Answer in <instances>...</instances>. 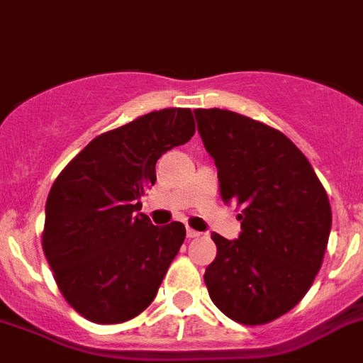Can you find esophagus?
<instances>
[{
	"label": "esophagus",
	"instance_id": "34e87169",
	"mask_svg": "<svg viewBox=\"0 0 363 363\" xmlns=\"http://www.w3.org/2000/svg\"><path fill=\"white\" fill-rule=\"evenodd\" d=\"M199 235H201V232H197V230L186 228V238H190V239H194V238H199Z\"/></svg>",
	"mask_w": 363,
	"mask_h": 363
}]
</instances>
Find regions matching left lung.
<instances>
[{
	"instance_id": "1",
	"label": "left lung",
	"mask_w": 363,
	"mask_h": 363,
	"mask_svg": "<svg viewBox=\"0 0 363 363\" xmlns=\"http://www.w3.org/2000/svg\"><path fill=\"white\" fill-rule=\"evenodd\" d=\"M217 166L220 197L241 206V234H213L204 283L220 313L261 325L289 313L313 285L330 234L329 197L307 157L281 131L226 109H195Z\"/></svg>"
}]
</instances>
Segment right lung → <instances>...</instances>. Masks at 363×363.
<instances>
[{"instance_id":"obj_1","label":"right lung","mask_w":363,"mask_h":363,"mask_svg":"<svg viewBox=\"0 0 363 363\" xmlns=\"http://www.w3.org/2000/svg\"><path fill=\"white\" fill-rule=\"evenodd\" d=\"M195 133L190 109H160L93 138L58 175L45 204L43 252L78 314L122 323L155 299L186 238L182 223L151 225L140 197L155 164Z\"/></svg>"}]
</instances>
